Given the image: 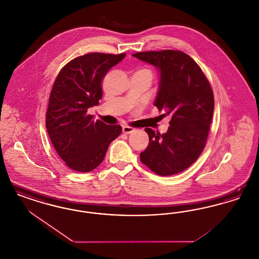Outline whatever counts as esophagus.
Instances as JSON below:
<instances>
[{
	"mask_svg": "<svg viewBox=\"0 0 259 259\" xmlns=\"http://www.w3.org/2000/svg\"><path fill=\"white\" fill-rule=\"evenodd\" d=\"M134 128H132V127H130V126H123L122 127V132H123L124 134H131L132 132H134Z\"/></svg>",
	"mask_w": 259,
	"mask_h": 259,
	"instance_id": "1",
	"label": "esophagus"
}]
</instances>
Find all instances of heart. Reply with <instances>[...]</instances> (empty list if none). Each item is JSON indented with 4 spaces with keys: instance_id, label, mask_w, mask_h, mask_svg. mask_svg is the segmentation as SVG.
I'll return each instance as SVG.
<instances>
[{
    "instance_id": "1",
    "label": "heart",
    "mask_w": 259,
    "mask_h": 259,
    "mask_svg": "<svg viewBox=\"0 0 259 259\" xmlns=\"http://www.w3.org/2000/svg\"><path fill=\"white\" fill-rule=\"evenodd\" d=\"M138 72H143V73H147V74H149L151 77H152V72L149 70V69H141V70H139Z\"/></svg>"
}]
</instances>
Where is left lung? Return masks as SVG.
Segmentation results:
<instances>
[{"label": "left lung", "mask_w": 259, "mask_h": 259, "mask_svg": "<svg viewBox=\"0 0 259 259\" xmlns=\"http://www.w3.org/2000/svg\"><path fill=\"white\" fill-rule=\"evenodd\" d=\"M133 56L158 70L154 106L171 116L170 127L162 135L145 129L149 143L140 154L141 161L159 176L183 172L205 148L214 107L211 87L197 63L183 51H147Z\"/></svg>", "instance_id": "1"}]
</instances>
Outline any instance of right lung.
Returning <instances> with one entry per match:
<instances>
[{"label": "right lung", "instance_id": "obj_1", "mask_svg": "<svg viewBox=\"0 0 259 259\" xmlns=\"http://www.w3.org/2000/svg\"><path fill=\"white\" fill-rule=\"evenodd\" d=\"M125 55L96 52L79 56L69 62L54 81L46 126L58 155L76 172L97 168L122 131L120 125L95 121L87 111L98 106L102 79Z\"/></svg>", "mask_w": 259, "mask_h": 259}]
</instances>
